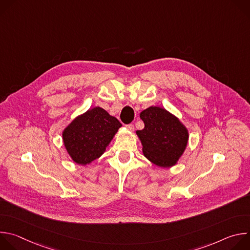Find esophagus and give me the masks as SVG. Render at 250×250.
I'll use <instances>...</instances> for the list:
<instances>
[{"mask_svg":"<svg viewBox=\"0 0 250 250\" xmlns=\"http://www.w3.org/2000/svg\"><path fill=\"white\" fill-rule=\"evenodd\" d=\"M125 126H126V127H127V128H128V129H129V130H130V131H132V130H134V125H132V124H129V125H125Z\"/></svg>","mask_w":250,"mask_h":250,"instance_id":"obj_1","label":"esophagus"}]
</instances>
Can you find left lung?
<instances>
[{
	"label": "left lung",
	"mask_w": 250,
	"mask_h": 250,
	"mask_svg": "<svg viewBox=\"0 0 250 250\" xmlns=\"http://www.w3.org/2000/svg\"><path fill=\"white\" fill-rule=\"evenodd\" d=\"M145 128L136 133L141 140L142 152L152 163L160 167H171L183 154L188 131L176 117L159 106L140 113Z\"/></svg>",
	"instance_id": "8db88e82"
}]
</instances>
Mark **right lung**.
Instances as JSON below:
<instances>
[{
	"label": "right lung",
	"mask_w": 250,
	"mask_h": 250,
	"mask_svg": "<svg viewBox=\"0 0 250 250\" xmlns=\"http://www.w3.org/2000/svg\"><path fill=\"white\" fill-rule=\"evenodd\" d=\"M122 124L100 106L77 117L63 131L64 146L74 162L86 165L99 158Z\"/></svg>",
	"instance_id": "obj_1"
}]
</instances>
